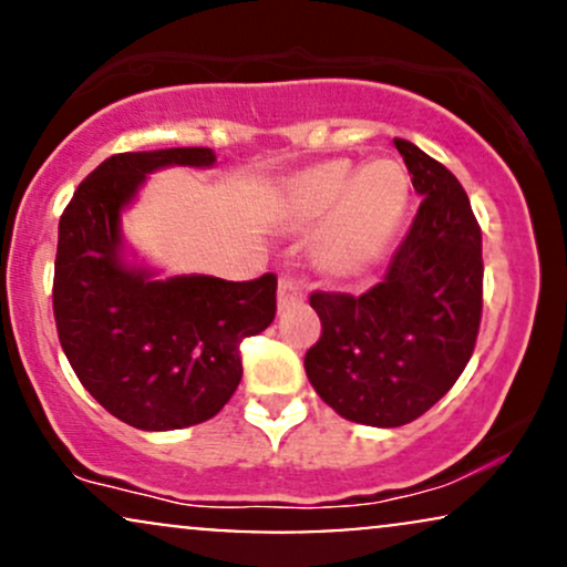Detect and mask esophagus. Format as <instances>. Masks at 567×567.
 Masks as SVG:
<instances>
[{"label": "esophagus", "mask_w": 567, "mask_h": 567, "mask_svg": "<svg viewBox=\"0 0 567 567\" xmlns=\"http://www.w3.org/2000/svg\"><path fill=\"white\" fill-rule=\"evenodd\" d=\"M303 301V285L298 282L296 277H282L279 279V290H277V303L279 309H290V306Z\"/></svg>", "instance_id": "34e87169"}]
</instances>
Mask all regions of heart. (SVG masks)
I'll return each instance as SVG.
<instances>
[{
  "mask_svg": "<svg viewBox=\"0 0 567 567\" xmlns=\"http://www.w3.org/2000/svg\"><path fill=\"white\" fill-rule=\"evenodd\" d=\"M410 199L405 167L375 159L357 167L349 159H328L288 181L279 216L290 229L322 220L315 258L338 277L362 275L383 258L400 231Z\"/></svg>",
  "mask_w": 567,
  "mask_h": 567,
  "instance_id": "obj_1",
  "label": "heart"
}]
</instances>
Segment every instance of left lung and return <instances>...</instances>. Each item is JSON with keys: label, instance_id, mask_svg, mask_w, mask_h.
Listing matches in <instances>:
<instances>
[{"label": "left lung", "instance_id": "1", "mask_svg": "<svg viewBox=\"0 0 567 567\" xmlns=\"http://www.w3.org/2000/svg\"><path fill=\"white\" fill-rule=\"evenodd\" d=\"M421 194L386 275L362 296L311 292L322 336L306 351L315 392L347 421L402 426L458 381L483 317V234L458 178L394 138Z\"/></svg>", "mask_w": 567, "mask_h": 567}]
</instances>
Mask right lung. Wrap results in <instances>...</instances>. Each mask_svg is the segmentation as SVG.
<instances>
[{
    "label": "right lung",
    "instance_id": "1",
    "mask_svg": "<svg viewBox=\"0 0 567 567\" xmlns=\"http://www.w3.org/2000/svg\"><path fill=\"white\" fill-rule=\"evenodd\" d=\"M213 148L114 154L82 181L58 224L53 311L82 386L143 432L213 419L243 379L239 343L277 315V277L157 279L122 256L120 213L148 173L210 167Z\"/></svg>",
    "mask_w": 567,
    "mask_h": 567
}]
</instances>
